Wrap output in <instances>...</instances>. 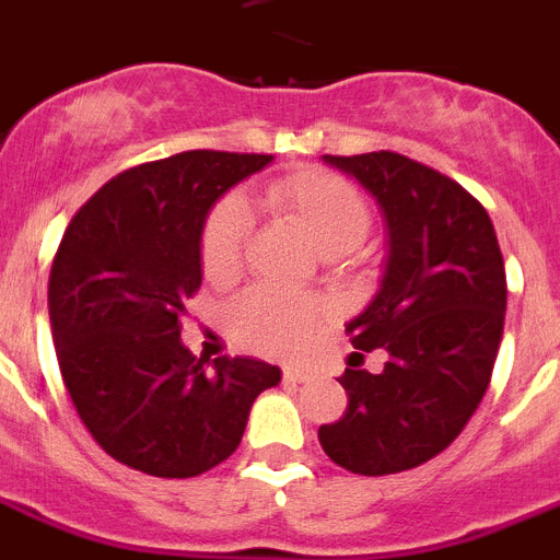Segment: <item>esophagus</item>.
Returning <instances> with one entry per match:
<instances>
[{
  "instance_id": "obj_1",
  "label": "esophagus",
  "mask_w": 560,
  "mask_h": 560,
  "mask_svg": "<svg viewBox=\"0 0 560 560\" xmlns=\"http://www.w3.org/2000/svg\"><path fill=\"white\" fill-rule=\"evenodd\" d=\"M307 372L304 369H284V383H304Z\"/></svg>"
}]
</instances>
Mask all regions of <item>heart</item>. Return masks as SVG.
Instances as JSON below:
<instances>
[{
  "label": "heart",
  "mask_w": 560,
  "mask_h": 560,
  "mask_svg": "<svg viewBox=\"0 0 560 560\" xmlns=\"http://www.w3.org/2000/svg\"><path fill=\"white\" fill-rule=\"evenodd\" d=\"M267 206L307 233L315 250L327 259L349 256L372 233V206L349 179L324 168H304L270 183ZM250 240V217L236 197L222 199L202 228V270L211 281L240 273ZM324 310L318 301L293 299L267 287L247 290L228 313L231 332L253 352L287 358L307 347Z\"/></svg>",
  "instance_id": "b5f03b06"
}]
</instances>
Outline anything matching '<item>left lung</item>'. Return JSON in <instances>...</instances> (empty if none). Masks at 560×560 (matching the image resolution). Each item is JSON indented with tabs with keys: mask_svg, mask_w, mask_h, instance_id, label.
<instances>
[{
	"mask_svg": "<svg viewBox=\"0 0 560 560\" xmlns=\"http://www.w3.org/2000/svg\"><path fill=\"white\" fill-rule=\"evenodd\" d=\"M377 199L388 228L381 290L347 324L352 347L383 348L340 374L349 406L318 428L335 465L361 476L417 468L448 448L488 392L504 332L508 279L493 222L459 183L397 152L324 154Z\"/></svg>",
	"mask_w": 560,
	"mask_h": 560,
	"instance_id": "8db88e82",
	"label": "left lung"
}]
</instances>
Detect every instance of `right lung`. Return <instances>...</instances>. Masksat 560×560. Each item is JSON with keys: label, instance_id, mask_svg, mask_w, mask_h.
<instances>
[{"label": "right lung", "instance_id": "add662e5", "mask_svg": "<svg viewBox=\"0 0 560 560\" xmlns=\"http://www.w3.org/2000/svg\"><path fill=\"white\" fill-rule=\"evenodd\" d=\"M273 154L183 152L109 179L72 217L50 270L52 343L78 417L112 459L163 479L217 468L240 448L253 400L281 369L179 340L202 284L213 202Z\"/></svg>", "mask_w": 560, "mask_h": 560}]
</instances>
